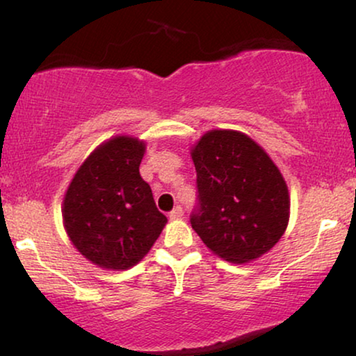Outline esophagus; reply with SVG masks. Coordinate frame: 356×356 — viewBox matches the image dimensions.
Returning <instances> with one entry per match:
<instances>
[{
  "label": "esophagus",
  "mask_w": 356,
  "mask_h": 356,
  "mask_svg": "<svg viewBox=\"0 0 356 356\" xmlns=\"http://www.w3.org/2000/svg\"><path fill=\"white\" fill-rule=\"evenodd\" d=\"M183 207L181 206H177L173 209L172 212L168 213V217H170V220H178V218H181L183 217Z\"/></svg>",
  "instance_id": "obj_1"
}]
</instances>
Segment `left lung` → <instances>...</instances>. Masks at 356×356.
<instances>
[{
	"instance_id": "8db88e82",
	"label": "left lung",
	"mask_w": 356,
	"mask_h": 356,
	"mask_svg": "<svg viewBox=\"0 0 356 356\" xmlns=\"http://www.w3.org/2000/svg\"><path fill=\"white\" fill-rule=\"evenodd\" d=\"M197 206L191 225L209 250L230 262H250L284 235L289 189L262 147L238 131L213 129L191 152Z\"/></svg>"
}]
</instances>
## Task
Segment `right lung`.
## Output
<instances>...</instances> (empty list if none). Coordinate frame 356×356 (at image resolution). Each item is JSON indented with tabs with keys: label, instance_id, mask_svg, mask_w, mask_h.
Masks as SVG:
<instances>
[{
	"label": "right lung",
	"instance_id": "1",
	"mask_svg": "<svg viewBox=\"0 0 356 356\" xmlns=\"http://www.w3.org/2000/svg\"><path fill=\"white\" fill-rule=\"evenodd\" d=\"M145 144L116 136L99 145L77 170L63 201L67 236L86 259L124 270L147 254L167 217L140 178Z\"/></svg>",
	"mask_w": 356,
	"mask_h": 356
}]
</instances>
